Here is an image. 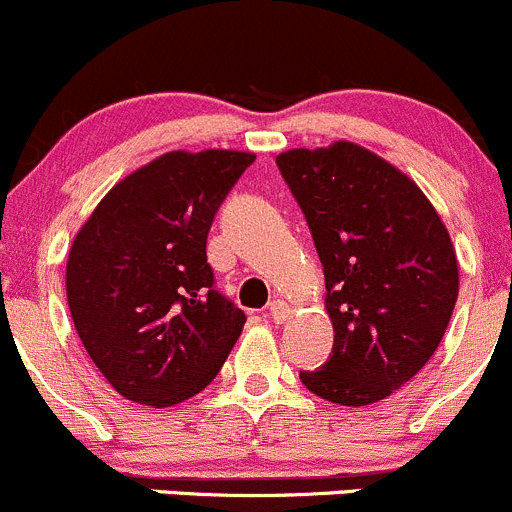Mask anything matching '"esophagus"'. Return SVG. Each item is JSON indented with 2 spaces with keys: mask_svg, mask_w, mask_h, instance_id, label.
Returning <instances> with one entry per match:
<instances>
[{
  "mask_svg": "<svg viewBox=\"0 0 512 512\" xmlns=\"http://www.w3.org/2000/svg\"><path fill=\"white\" fill-rule=\"evenodd\" d=\"M288 313H291V308L283 301H273L271 306H268V318H271L273 323H283L288 318Z\"/></svg>",
  "mask_w": 512,
  "mask_h": 512,
  "instance_id": "obj_1",
  "label": "esophagus"
}]
</instances>
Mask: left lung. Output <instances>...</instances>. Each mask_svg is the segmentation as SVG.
Listing matches in <instances>:
<instances>
[{"instance_id": "8db88e82", "label": "left lung", "mask_w": 512, "mask_h": 512, "mask_svg": "<svg viewBox=\"0 0 512 512\" xmlns=\"http://www.w3.org/2000/svg\"><path fill=\"white\" fill-rule=\"evenodd\" d=\"M326 276L333 348L303 386L371 406L411 381L448 328L458 261L433 204L406 174L351 141L276 159Z\"/></svg>"}]
</instances>
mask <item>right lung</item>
I'll return each mask as SVG.
<instances>
[{"label": "right lung", "mask_w": 512, "mask_h": 512, "mask_svg": "<svg viewBox=\"0 0 512 512\" xmlns=\"http://www.w3.org/2000/svg\"><path fill=\"white\" fill-rule=\"evenodd\" d=\"M254 154L171 151L114 186L74 239V328L124 398L164 408L204 391L246 316L216 291L206 239Z\"/></svg>", "instance_id": "obj_1"}]
</instances>
